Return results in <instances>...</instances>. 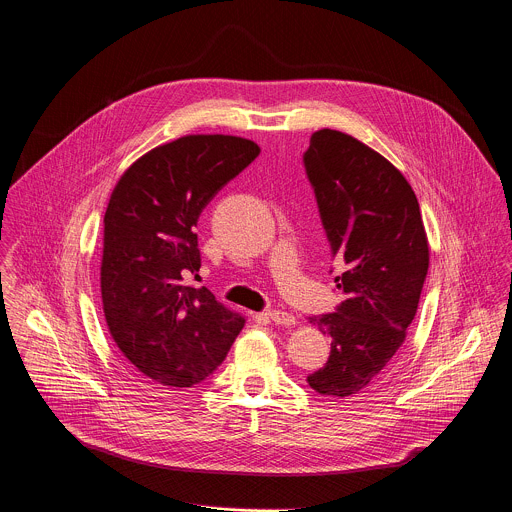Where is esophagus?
Listing matches in <instances>:
<instances>
[{"mask_svg": "<svg viewBox=\"0 0 512 512\" xmlns=\"http://www.w3.org/2000/svg\"><path fill=\"white\" fill-rule=\"evenodd\" d=\"M269 319L275 323V325H285V327H291L295 325V317L287 311H279V309H273V311H267Z\"/></svg>", "mask_w": 512, "mask_h": 512, "instance_id": "esophagus-1", "label": "esophagus"}]
</instances>
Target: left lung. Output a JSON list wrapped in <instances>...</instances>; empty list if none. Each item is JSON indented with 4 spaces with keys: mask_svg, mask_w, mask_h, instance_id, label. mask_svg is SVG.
<instances>
[{
    "mask_svg": "<svg viewBox=\"0 0 512 512\" xmlns=\"http://www.w3.org/2000/svg\"><path fill=\"white\" fill-rule=\"evenodd\" d=\"M323 229L344 263L337 311L309 317L331 337L323 368L307 376L321 396L370 386L402 348L428 275L430 247L418 199L400 170L358 138L321 128L303 154Z\"/></svg>",
    "mask_w": 512,
    "mask_h": 512,
    "instance_id": "1",
    "label": "left lung"
}]
</instances>
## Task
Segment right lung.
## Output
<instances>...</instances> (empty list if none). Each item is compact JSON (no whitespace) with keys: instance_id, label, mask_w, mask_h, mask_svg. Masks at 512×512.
I'll return each mask as SVG.
<instances>
[{"instance_id":"add662e5","label":"right lung","mask_w":512,"mask_h":512,"mask_svg":"<svg viewBox=\"0 0 512 512\" xmlns=\"http://www.w3.org/2000/svg\"><path fill=\"white\" fill-rule=\"evenodd\" d=\"M259 152L241 136L187 134L134 160L110 195L100 263L106 325L122 356L158 386L205 380L245 325L207 287L185 285V273L201 269V211Z\"/></svg>"}]
</instances>
